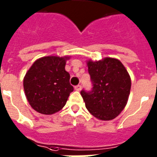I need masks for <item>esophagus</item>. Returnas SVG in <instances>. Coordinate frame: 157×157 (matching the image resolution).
<instances>
[{
  "label": "esophagus",
  "mask_w": 157,
  "mask_h": 157,
  "mask_svg": "<svg viewBox=\"0 0 157 157\" xmlns=\"http://www.w3.org/2000/svg\"><path fill=\"white\" fill-rule=\"evenodd\" d=\"M75 89L76 90V91H81V89H82V86L81 85H77V86H75Z\"/></svg>",
  "instance_id": "obj_1"
}]
</instances>
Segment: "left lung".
Listing matches in <instances>:
<instances>
[{"label":"left lung","instance_id":"1","mask_svg":"<svg viewBox=\"0 0 157 157\" xmlns=\"http://www.w3.org/2000/svg\"><path fill=\"white\" fill-rule=\"evenodd\" d=\"M92 88L81 91L86 108L101 120H111L120 115L128 101L131 78L117 59L106 57L98 61H87Z\"/></svg>","mask_w":157,"mask_h":157}]
</instances>
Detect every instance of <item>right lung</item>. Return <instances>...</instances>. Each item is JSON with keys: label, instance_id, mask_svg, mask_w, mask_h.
<instances>
[{"label": "right lung", "instance_id": "right-lung-1", "mask_svg": "<svg viewBox=\"0 0 157 157\" xmlns=\"http://www.w3.org/2000/svg\"><path fill=\"white\" fill-rule=\"evenodd\" d=\"M69 56H44L37 59L24 78L27 100L33 109L43 115H52L65 106L74 87L65 70Z\"/></svg>", "mask_w": 157, "mask_h": 157}]
</instances>
